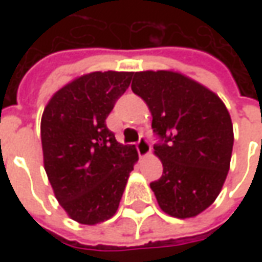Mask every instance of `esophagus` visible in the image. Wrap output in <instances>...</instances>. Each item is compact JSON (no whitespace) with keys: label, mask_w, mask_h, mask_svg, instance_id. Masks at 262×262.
<instances>
[{"label":"esophagus","mask_w":262,"mask_h":262,"mask_svg":"<svg viewBox=\"0 0 262 262\" xmlns=\"http://www.w3.org/2000/svg\"><path fill=\"white\" fill-rule=\"evenodd\" d=\"M136 148H137V153L140 157H144V156H147L150 153V150H151V146H150V143L146 137L143 136L139 139V142L136 144Z\"/></svg>","instance_id":"obj_1"}]
</instances>
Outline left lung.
<instances>
[{"instance_id": "1", "label": "left lung", "mask_w": 262, "mask_h": 262, "mask_svg": "<svg viewBox=\"0 0 262 262\" xmlns=\"http://www.w3.org/2000/svg\"><path fill=\"white\" fill-rule=\"evenodd\" d=\"M132 91L153 115L163 176L150 187L160 208L180 219L196 216L214 202L230 167L234 137L225 103L191 78L163 70L133 73Z\"/></svg>"}]
</instances>
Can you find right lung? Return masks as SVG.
Wrapping results in <instances>:
<instances>
[{
  "label": "right lung",
  "mask_w": 262,
  "mask_h": 262,
  "mask_svg": "<svg viewBox=\"0 0 262 262\" xmlns=\"http://www.w3.org/2000/svg\"><path fill=\"white\" fill-rule=\"evenodd\" d=\"M132 75H82L56 92L43 112L45 170L60 205L82 225H97L116 213L137 161L135 146L116 142L105 122Z\"/></svg>",
  "instance_id": "obj_1"
}]
</instances>
